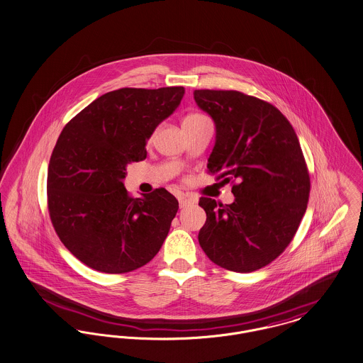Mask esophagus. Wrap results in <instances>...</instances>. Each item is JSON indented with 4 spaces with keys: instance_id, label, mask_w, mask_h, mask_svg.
Returning <instances> with one entry per match:
<instances>
[{
    "instance_id": "34e87169",
    "label": "esophagus",
    "mask_w": 363,
    "mask_h": 363,
    "mask_svg": "<svg viewBox=\"0 0 363 363\" xmlns=\"http://www.w3.org/2000/svg\"><path fill=\"white\" fill-rule=\"evenodd\" d=\"M179 203H180V208H189L195 205V199L187 195H182L179 196Z\"/></svg>"
}]
</instances>
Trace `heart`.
<instances>
[{
	"mask_svg": "<svg viewBox=\"0 0 363 363\" xmlns=\"http://www.w3.org/2000/svg\"><path fill=\"white\" fill-rule=\"evenodd\" d=\"M201 118H205V117L201 116V114H191V116H187L183 122L196 121V120H201Z\"/></svg>",
	"mask_w": 363,
	"mask_h": 363,
	"instance_id": "obj_1",
	"label": "heart"
}]
</instances>
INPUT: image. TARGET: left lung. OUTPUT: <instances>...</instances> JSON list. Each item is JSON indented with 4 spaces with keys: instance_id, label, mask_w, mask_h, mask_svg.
I'll use <instances>...</instances> for the list:
<instances>
[{
    "instance_id": "left-lung-1",
    "label": "left lung",
    "mask_w": 363,
    "mask_h": 363,
    "mask_svg": "<svg viewBox=\"0 0 363 363\" xmlns=\"http://www.w3.org/2000/svg\"><path fill=\"white\" fill-rule=\"evenodd\" d=\"M196 106L216 126L208 169L237 179L235 199L202 196L206 221L198 241L218 266L252 272L275 260L306 213L310 174L297 135L272 104L237 91H194Z\"/></svg>"
}]
</instances>
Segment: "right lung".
Wrapping results in <instances>:
<instances>
[{
    "label": "right lung",
    "instance_id": "right-lung-1",
    "mask_svg": "<svg viewBox=\"0 0 363 363\" xmlns=\"http://www.w3.org/2000/svg\"><path fill=\"white\" fill-rule=\"evenodd\" d=\"M183 96V86L111 91L62 130L49 161V215L60 241L84 264L129 272L161 249L177 199L165 189L132 198L123 179L129 164L147 157V140Z\"/></svg>",
    "mask_w": 363,
    "mask_h": 363
}]
</instances>
